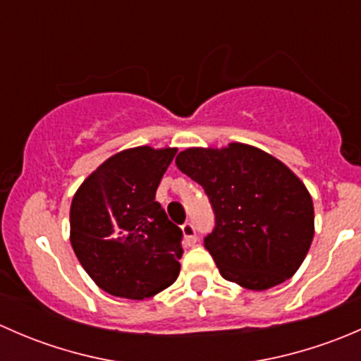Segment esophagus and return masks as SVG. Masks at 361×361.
Masks as SVG:
<instances>
[{
	"label": "esophagus",
	"instance_id": "34e87169",
	"mask_svg": "<svg viewBox=\"0 0 361 361\" xmlns=\"http://www.w3.org/2000/svg\"><path fill=\"white\" fill-rule=\"evenodd\" d=\"M181 232H183V239L187 245H195V241H197V235H195V227L190 224V221H187V224L181 225Z\"/></svg>",
	"mask_w": 361,
	"mask_h": 361
}]
</instances>
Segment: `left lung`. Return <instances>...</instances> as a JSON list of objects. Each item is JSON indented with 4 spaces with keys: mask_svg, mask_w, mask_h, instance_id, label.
<instances>
[{
    "mask_svg": "<svg viewBox=\"0 0 361 361\" xmlns=\"http://www.w3.org/2000/svg\"><path fill=\"white\" fill-rule=\"evenodd\" d=\"M176 166L209 197L216 225L204 246L227 281L262 292L292 278L314 238V206L288 166L246 143L187 148Z\"/></svg>",
    "mask_w": 361,
    "mask_h": 361,
    "instance_id": "1",
    "label": "left lung"
}]
</instances>
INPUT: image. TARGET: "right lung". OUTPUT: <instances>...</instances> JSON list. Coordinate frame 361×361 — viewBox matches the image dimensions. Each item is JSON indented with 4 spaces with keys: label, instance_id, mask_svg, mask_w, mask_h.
Wrapping results in <instances>:
<instances>
[{
    "label": "right lung",
    "instance_id": "add662e5",
    "mask_svg": "<svg viewBox=\"0 0 361 361\" xmlns=\"http://www.w3.org/2000/svg\"><path fill=\"white\" fill-rule=\"evenodd\" d=\"M178 148H127L104 160L75 192L69 239L87 274L115 297L145 300L180 274V227L155 201Z\"/></svg>",
    "mask_w": 361,
    "mask_h": 361
}]
</instances>
